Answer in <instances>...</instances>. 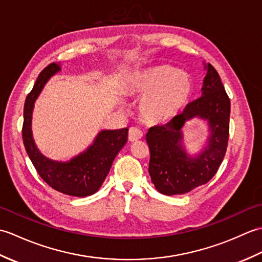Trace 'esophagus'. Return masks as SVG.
Masks as SVG:
<instances>
[{"instance_id": "obj_1", "label": "esophagus", "mask_w": 262, "mask_h": 262, "mask_svg": "<svg viewBox=\"0 0 262 262\" xmlns=\"http://www.w3.org/2000/svg\"><path fill=\"white\" fill-rule=\"evenodd\" d=\"M143 137V133L138 129L136 127H130L129 132H128V140L129 142H137L138 140H141Z\"/></svg>"}]
</instances>
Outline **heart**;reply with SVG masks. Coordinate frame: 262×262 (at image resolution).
I'll list each match as a JSON object with an SVG mask.
<instances>
[{"mask_svg": "<svg viewBox=\"0 0 262 262\" xmlns=\"http://www.w3.org/2000/svg\"><path fill=\"white\" fill-rule=\"evenodd\" d=\"M128 91L144 97L140 113L151 124H164L179 114L191 96L190 77L171 65H157L133 74Z\"/></svg>", "mask_w": 262, "mask_h": 262, "instance_id": "obj_1", "label": "heart"}]
</instances>
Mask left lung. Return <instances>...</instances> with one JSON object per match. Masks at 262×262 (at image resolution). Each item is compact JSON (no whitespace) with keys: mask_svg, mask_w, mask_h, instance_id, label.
<instances>
[{"mask_svg":"<svg viewBox=\"0 0 262 262\" xmlns=\"http://www.w3.org/2000/svg\"><path fill=\"white\" fill-rule=\"evenodd\" d=\"M202 97L188 103L182 114L168 124L151 127L146 134L149 146L148 173L157 190L163 194H182L207 183L225 157L230 130L231 103L223 83L209 63ZM193 118L208 121L210 135L202 152L188 155L183 144L185 122Z\"/></svg>","mask_w":262,"mask_h":262,"instance_id":"1","label":"left lung"}]
</instances>
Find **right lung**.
Wrapping results in <instances>:
<instances>
[{
  "mask_svg": "<svg viewBox=\"0 0 262 262\" xmlns=\"http://www.w3.org/2000/svg\"><path fill=\"white\" fill-rule=\"evenodd\" d=\"M59 70L58 64H49L40 72L31 92L27 96L22 140L33 166L47 185L69 196L86 197L96 193L101 187L116 155L127 142L128 128L101 130L85 151L66 162L51 160L41 154L32 137V110L43 86Z\"/></svg>",
  "mask_w": 262,
  "mask_h": 262,
  "instance_id": "add662e5",
  "label": "right lung"
}]
</instances>
